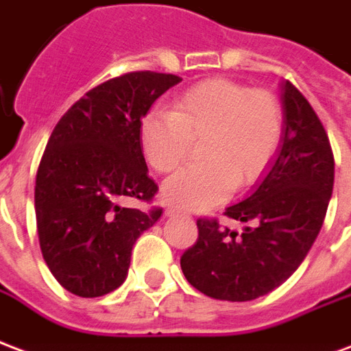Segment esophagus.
I'll use <instances>...</instances> for the list:
<instances>
[{
  "instance_id": "1",
  "label": "esophagus",
  "mask_w": 351,
  "mask_h": 351,
  "mask_svg": "<svg viewBox=\"0 0 351 351\" xmlns=\"http://www.w3.org/2000/svg\"><path fill=\"white\" fill-rule=\"evenodd\" d=\"M179 211L178 209H173V207H168V209H166V215H168V217H172V215H178Z\"/></svg>"
}]
</instances>
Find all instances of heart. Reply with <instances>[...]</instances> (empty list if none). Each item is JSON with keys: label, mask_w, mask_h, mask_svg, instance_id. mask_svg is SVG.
I'll return each mask as SVG.
<instances>
[{"label": "heart", "mask_w": 351, "mask_h": 351, "mask_svg": "<svg viewBox=\"0 0 351 351\" xmlns=\"http://www.w3.org/2000/svg\"><path fill=\"white\" fill-rule=\"evenodd\" d=\"M280 102L265 89L213 78L179 93L170 112H151L140 123L145 160L170 173L185 160L191 140H202L198 158L162 189L176 209L204 211L222 202L234 185L256 183L269 168L282 140Z\"/></svg>", "instance_id": "obj_1"}]
</instances>
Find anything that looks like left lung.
<instances>
[{
  "instance_id": "1",
  "label": "left lung",
  "mask_w": 351,
  "mask_h": 351,
  "mask_svg": "<svg viewBox=\"0 0 351 351\" xmlns=\"http://www.w3.org/2000/svg\"><path fill=\"white\" fill-rule=\"evenodd\" d=\"M284 127L277 160L254 191L224 215L249 222L241 235L200 217L181 269L202 293L222 301L262 298L290 277L311 250L333 193L335 157L316 112L291 82L282 86Z\"/></svg>"
}]
</instances>
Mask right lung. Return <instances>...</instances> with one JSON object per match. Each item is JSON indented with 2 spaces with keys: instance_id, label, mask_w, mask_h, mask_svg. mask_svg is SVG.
Masks as SVG:
<instances>
[{
  "instance_id": "obj_1",
  "label": "right lung",
  "mask_w": 351,
  "mask_h": 351,
  "mask_svg": "<svg viewBox=\"0 0 351 351\" xmlns=\"http://www.w3.org/2000/svg\"><path fill=\"white\" fill-rule=\"evenodd\" d=\"M176 74L134 71L89 89L61 116L35 179V217L43 258L74 295L101 298L127 277L136 237L162 207L151 204L158 186L147 176L140 123Z\"/></svg>"
}]
</instances>
